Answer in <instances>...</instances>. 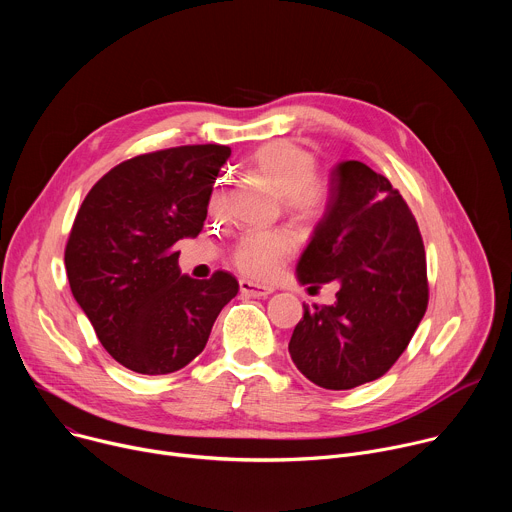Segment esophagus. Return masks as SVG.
Listing matches in <instances>:
<instances>
[{
  "instance_id": "esophagus-1",
  "label": "esophagus",
  "mask_w": 512,
  "mask_h": 512,
  "mask_svg": "<svg viewBox=\"0 0 512 512\" xmlns=\"http://www.w3.org/2000/svg\"><path fill=\"white\" fill-rule=\"evenodd\" d=\"M239 287H241V294L251 296V298H265V296L273 294V287L259 285V283H253V281H249V279H241V281H239Z\"/></svg>"
}]
</instances>
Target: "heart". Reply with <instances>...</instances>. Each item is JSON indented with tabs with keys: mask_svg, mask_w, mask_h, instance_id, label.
<instances>
[{
	"mask_svg": "<svg viewBox=\"0 0 512 512\" xmlns=\"http://www.w3.org/2000/svg\"><path fill=\"white\" fill-rule=\"evenodd\" d=\"M255 176L269 182L279 194L283 208L300 223H314L326 208V190L316 180V156L294 141H269L249 158ZM225 182L216 180L208 198L210 214L221 212ZM296 243L287 231H253L243 235L231 249V263L253 279H273L294 253Z\"/></svg>",
	"mask_w": 512,
	"mask_h": 512,
	"instance_id": "obj_1",
	"label": "heart"
}]
</instances>
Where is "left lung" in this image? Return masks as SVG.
<instances>
[{
  "mask_svg": "<svg viewBox=\"0 0 512 512\" xmlns=\"http://www.w3.org/2000/svg\"><path fill=\"white\" fill-rule=\"evenodd\" d=\"M308 289L336 281L332 306H306L289 340L300 373L346 391L383 377L413 338L429 302L423 239L391 182L362 162L330 174L322 221L298 263Z\"/></svg>",
  "mask_w": 512,
  "mask_h": 512,
  "instance_id": "left-lung-1",
  "label": "left lung"
}]
</instances>
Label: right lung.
I'll use <instances>...</instances> for the list:
<instances>
[{
    "instance_id": "right-lung-1",
    "label": "right lung",
    "mask_w": 512,
    "mask_h": 512,
    "mask_svg": "<svg viewBox=\"0 0 512 512\" xmlns=\"http://www.w3.org/2000/svg\"><path fill=\"white\" fill-rule=\"evenodd\" d=\"M227 145H178L111 168L85 196L64 265L70 291L103 348L125 369L168 375L206 346L237 296L229 271L180 275L176 243L196 237Z\"/></svg>"
}]
</instances>
